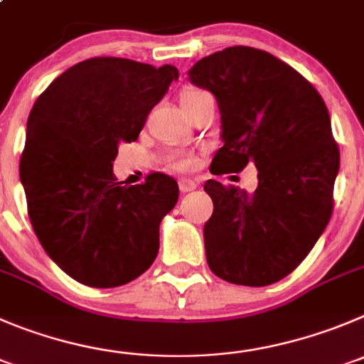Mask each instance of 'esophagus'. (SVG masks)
<instances>
[{
    "label": "esophagus",
    "mask_w": 364,
    "mask_h": 364,
    "mask_svg": "<svg viewBox=\"0 0 364 364\" xmlns=\"http://www.w3.org/2000/svg\"><path fill=\"white\" fill-rule=\"evenodd\" d=\"M178 186H180V191L189 193V191H195V189L198 188V182L193 178H180Z\"/></svg>",
    "instance_id": "34e87169"
}]
</instances>
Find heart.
Segmentation results:
<instances>
[{"label":"heart","mask_w":364,"mask_h":364,"mask_svg":"<svg viewBox=\"0 0 364 364\" xmlns=\"http://www.w3.org/2000/svg\"><path fill=\"white\" fill-rule=\"evenodd\" d=\"M202 95H207V92L200 91V89H195V87H188L182 91V95H180V103H189L193 102V100L200 98ZM196 164H198V159H196V155L193 154L171 155V166L173 168L180 169V171H191V169L196 168Z\"/></svg>","instance_id":"b5f03b06"}]
</instances>
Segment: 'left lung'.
Masks as SVG:
<instances>
[{"label":"left lung","mask_w":364,"mask_h":364,"mask_svg":"<svg viewBox=\"0 0 364 364\" xmlns=\"http://www.w3.org/2000/svg\"><path fill=\"white\" fill-rule=\"evenodd\" d=\"M191 84L218 100L223 146L213 175L240 173L254 162L257 189L207 180L214 210L203 227L207 264L220 279L268 286L293 272L332 214L340 150L320 92L272 53L248 46L203 57Z\"/></svg>","instance_id":"obj_1"}]
</instances>
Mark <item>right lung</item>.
<instances>
[{
    "mask_svg": "<svg viewBox=\"0 0 364 364\" xmlns=\"http://www.w3.org/2000/svg\"><path fill=\"white\" fill-rule=\"evenodd\" d=\"M176 78L175 65L95 57L57 76L33 103L19 162L28 216L46 254L80 284L123 286L157 257L159 225L178 184L151 173L127 186L112 162Z\"/></svg>",
    "mask_w": 364,
    "mask_h": 364,
    "instance_id": "1",
    "label": "right lung"
}]
</instances>
